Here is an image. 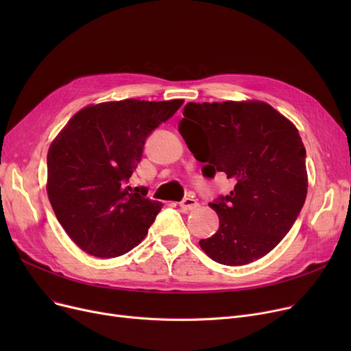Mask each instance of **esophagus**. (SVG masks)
<instances>
[{"instance_id":"esophagus-1","label":"esophagus","mask_w":351,"mask_h":351,"mask_svg":"<svg viewBox=\"0 0 351 351\" xmlns=\"http://www.w3.org/2000/svg\"><path fill=\"white\" fill-rule=\"evenodd\" d=\"M179 206L183 210H193V209H196L199 206V202L193 196H188V197H185V199L180 202Z\"/></svg>"}]
</instances>
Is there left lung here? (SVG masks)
I'll return each mask as SVG.
<instances>
[{
  "instance_id": "8db88e82",
  "label": "left lung",
  "mask_w": 351,
  "mask_h": 351,
  "mask_svg": "<svg viewBox=\"0 0 351 351\" xmlns=\"http://www.w3.org/2000/svg\"><path fill=\"white\" fill-rule=\"evenodd\" d=\"M179 134L202 173L234 180L233 191L209 206L217 232L199 242L212 261L242 266L279 245L304 205L306 149L299 131L265 102H213L183 108Z\"/></svg>"
}]
</instances>
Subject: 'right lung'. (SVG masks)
<instances>
[{"instance_id": "right-lung-1", "label": "right lung", "mask_w": 351, "mask_h": 351, "mask_svg": "<svg viewBox=\"0 0 351 351\" xmlns=\"http://www.w3.org/2000/svg\"><path fill=\"white\" fill-rule=\"evenodd\" d=\"M182 104L125 99L86 106L51 143L48 197L58 222L86 253L110 259L145 239L162 204L128 182L147 136Z\"/></svg>"}]
</instances>
